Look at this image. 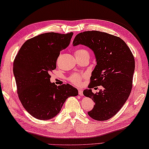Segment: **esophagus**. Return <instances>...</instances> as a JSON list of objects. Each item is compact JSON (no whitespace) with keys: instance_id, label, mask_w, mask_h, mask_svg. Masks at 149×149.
I'll return each instance as SVG.
<instances>
[{"instance_id":"34e87169","label":"esophagus","mask_w":149,"mask_h":149,"mask_svg":"<svg viewBox=\"0 0 149 149\" xmlns=\"http://www.w3.org/2000/svg\"><path fill=\"white\" fill-rule=\"evenodd\" d=\"M78 91H79V95L81 96L83 95V90L82 89H78Z\"/></svg>"}]
</instances>
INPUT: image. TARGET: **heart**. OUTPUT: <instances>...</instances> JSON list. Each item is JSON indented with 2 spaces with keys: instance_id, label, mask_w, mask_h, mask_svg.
I'll list each match as a JSON object with an SVG mask.
<instances>
[{
  "instance_id": "1",
  "label": "heart",
  "mask_w": 149,
  "mask_h": 149,
  "mask_svg": "<svg viewBox=\"0 0 149 149\" xmlns=\"http://www.w3.org/2000/svg\"><path fill=\"white\" fill-rule=\"evenodd\" d=\"M88 55L89 56V52H88V50L86 49H85L84 48H79L75 51V57H81V56H86ZM82 79L83 77H81V75L78 74H73L71 75L69 77V81L72 83V84H74V85H76V86H79L81 83L82 81Z\"/></svg>"
}]
</instances>
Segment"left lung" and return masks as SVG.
I'll return each mask as SVG.
<instances>
[{"mask_svg": "<svg viewBox=\"0 0 149 149\" xmlns=\"http://www.w3.org/2000/svg\"><path fill=\"white\" fill-rule=\"evenodd\" d=\"M73 43L88 46L93 50L97 59L89 89L83 91L84 95L95 102L88 115L99 121L108 120L119 111L131 92L135 68L134 56L120 38L100 31L79 33ZM97 86H102L103 89L94 94L91 88Z\"/></svg>", "mask_w": 149, "mask_h": 149, "instance_id": "left-lung-1", "label": "left lung"}]
</instances>
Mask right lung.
Segmentation results:
<instances>
[{"label":"right lung","instance_id":"right-lung-1","mask_svg":"<svg viewBox=\"0 0 149 149\" xmlns=\"http://www.w3.org/2000/svg\"><path fill=\"white\" fill-rule=\"evenodd\" d=\"M73 34L52 32L33 37L22 45L14 59L18 98L37 119L52 118L68 97L78 95V90L69 84L58 86L50 81V73L56 68L60 51L68 46Z\"/></svg>","mask_w":149,"mask_h":149}]
</instances>
